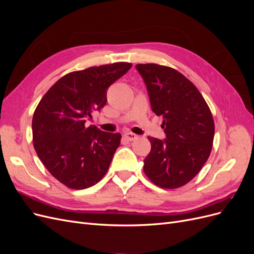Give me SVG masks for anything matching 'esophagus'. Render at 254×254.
<instances>
[{"label": "esophagus", "instance_id": "34e87169", "mask_svg": "<svg viewBox=\"0 0 254 254\" xmlns=\"http://www.w3.org/2000/svg\"><path fill=\"white\" fill-rule=\"evenodd\" d=\"M124 136H125L126 140H128V141H130V142H132V141H134V140L137 139V135L134 134V133H131V132H126V133H124Z\"/></svg>", "mask_w": 254, "mask_h": 254}]
</instances>
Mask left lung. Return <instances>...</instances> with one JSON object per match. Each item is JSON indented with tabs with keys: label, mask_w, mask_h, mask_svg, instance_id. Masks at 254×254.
I'll use <instances>...</instances> for the list:
<instances>
[{
	"label": "left lung",
	"mask_w": 254,
	"mask_h": 254,
	"mask_svg": "<svg viewBox=\"0 0 254 254\" xmlns=\"http://www.w3.org/2000/svg\"><path fill=\"white\" fill-rule=\"evenodd\" d=\"M151 109L162 115L164 141L148 136L151 149L144 173L156 186L178 189L200 172L209 159L215 132L212 112L195 84L170 66L140 64Z\"/></svg>",
	"instance_id": "obj_1"
}]
</instances>
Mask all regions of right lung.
I'll list each match as a JSON object with an SVG mask.
<instances>
[{"label":"right lung","instance_id":"obj_1","mask_svg":"<svg viewBox=\"0 0 254 254\" xmlns=\"http://www.w3.org/2000/svg\"><path fill=\"white\" fill-rule=\"evenodd\" d=\"M132 66L115 63L71 72L43 95L33 117V143L45 168L68 189L83 190L108 171L122 135L86 126L107 103V90Z\"/></svg>","mask_w":254,"mask_h":254}]
</instances>
